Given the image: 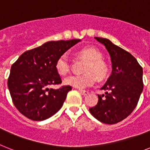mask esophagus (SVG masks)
I'll use <instances>...</instances> for the list:
<instances>
[{"instance_id": "1", "label": "esophagus", "mask_w": 150, "mask_h": 150, "mask_svg": "<svg viewBox=\"0 0 150 150\" xmlns=\"http://www.w3.org/2000/svg\"><path fill=\"white\" fill-rule=\"evenodd\" d=\"M79 92H80L81 94L83 95V96H86V95L88 94V91L83 89H79Z\"/></svg>"}]
</instances>
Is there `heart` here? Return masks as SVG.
Returning a JSON list of instances; mask_svg holds the SVG:
<instances>
[{"instance_id": "b5f03b06", "label": "heart", "mask_w": 150, "mask_h": 150, "mask_svg": "<svg viewBox=\"0 0 150 150\" xmlns=\"http://www.w3.org/2000/svg\"><path fill=\"white\" fill-rule=\"evenodd\" d=\"M79 56L88 61L85 65L82 75H71L64 79V83L78 88H84L92 86L96 81L105 79L108 73V66L103 60V54L95 47H86L79 52ZM55 69L62 76L66 75L70 71V62L67 54H63L57 59Z\"/></svg>"}]
</instances>
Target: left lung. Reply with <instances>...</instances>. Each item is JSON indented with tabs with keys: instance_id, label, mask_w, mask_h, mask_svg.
Returning a JSON list of instances; mask_svg holds the SVG:
<instances>
[{
	"instance_id": "8db88e82",
	"label": "left lung",
	"mask_w": 150,
	"mask_h": 150,
	"mask_svg": "<svg viewBox=\"0 0 150 150\" xmlns=\"http://www.w3.org/2000/svg\"><path fill=\"white\" fill-rule=\"evenodd\" d=\"M105 47L112 62V74L98 95V101L89 112L105 124H115L126 119L137 105L143 89L142 68L136 58L106 38H95Z\"/></svg>"
}]
</instances>
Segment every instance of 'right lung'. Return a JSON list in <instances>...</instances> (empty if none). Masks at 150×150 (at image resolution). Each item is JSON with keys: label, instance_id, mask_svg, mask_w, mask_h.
<instances>
[{"label": "right lung", "instance_id": "right-lung-1", "mask_svg": "<svg viewBox=\"0 0 150 150\" xmlns=\"http://www.w3.org/2000/svg\"><path fill=\"white\" fill-rule=\"evenodd\" d=\"M81 41H47L24 52L12 64L8 86L13 103L22 115L42 121L54 115L63 105L70 86L48 88L62 83L55 69L57 59Z\"/></svg>", "mask_w": 150, "mask_h": 150}]
</instances>
